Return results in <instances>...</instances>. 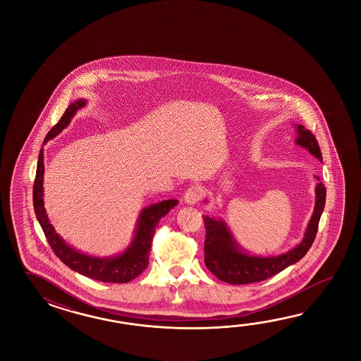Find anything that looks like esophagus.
<instances>
[{"label":"esophagus","mask_w":361,"mask_h":361,"mask_svg":"<svg viewBox=\"0 0 361 361\" xmlns=\"http://www.w3.org/2000/svg\"><path fill=\"white\" fill-rule=\"evenodd\" d=\"M202 196H204V190L199 185H193L184 193V201L188 205H196L199 204L200 200L202 199Z\"/></svg>","instance_id":"obj_1"}]
</instances>
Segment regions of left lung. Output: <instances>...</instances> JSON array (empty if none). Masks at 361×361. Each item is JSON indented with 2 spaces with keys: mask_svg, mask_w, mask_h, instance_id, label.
<instances>
[{
  "mask_svg": "<svg viewBox=\"0 0 361 361\" xmlns=\"http://www.w3.org/2000/svg\"><path fill=\"white\" fill-rule=\"evenodd\" d=\"M294 128L297 130L295 143L306 148L310 154L322 161V151L314 134L305 129L303 125H295ZM314 178L320 180V178ZM314 195V213L307 224L303 240L289 252L279 255L262 257L246 253L233 238L227 223L223 219H215L214 216L202 215L207 230L204 246L205 264L209 271L221 281L228 284H252L274 276L302 259L314 243L325 207L326 188L322 182L316 184Z\"/></svg>",
  "mask_w": 361,
  "mask_h": 361,
  "instance_id": "obj_1",
  "label": "left lung"
}]
</instances>
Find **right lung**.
<instances>
[{
  "instance_id": "obj_1",
  "label": "right lung",
  "mask_w": 361,
  "mask_h": 361,
  "mask_svg": "<svg viewBox=\"0 0 361 361\" xmlns=\"http://www.w3.org/2000/svg\"><path fill=\"white\" fill-rule=\"evenodd\" d=\"M87 100L81 98L75 103H71L61 116L59 123L53 126V129L47 133L44 145L47 140L55 138L68 126L72 117L76 115L77 111L86 106ZM44 148L41 147L36 170V179L33 184V207L37 216L39 226L42 227L47 243L51 246L55 255L61 259L69 269L76 271L78 274L92 280H98L103 283H116L123 284L129 283L133 279L138 277L148 266V257L152 247V238L154 235V227L159 224L162 216L169 213L173 207L178 204V200H164L161 202L152 204L149 207H143L138 219L137 227L134 230V236L130 245L128 246L123 253L114 257H94L89 254L76 250L68 245L63 238L55 232L53 224L49 222L47 210L44 207Z\"/></svg>"
}]
</instances>
